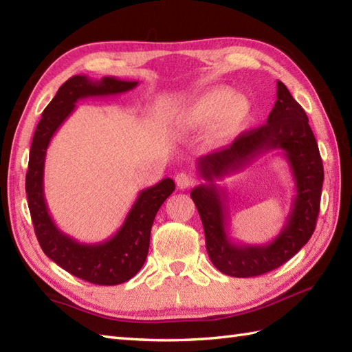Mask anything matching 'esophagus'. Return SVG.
Listing matches in <instances>:
<instances>
[{
    "mask_svg": "<svg viewBox=\"0 0 352 352\" xmlns=\"http://www.w3.org/2000/svg\"><path fill=\"white\" fill-rule=\"evenodd\" d=\"M175 183L178 189H188L192 184V178L188 174H184V172H180V174L175 175Z\"/></svg>",
    "mask_w": 352,
    "mask_h": 352,
    "instance_id": "34e87169",
    "label": "esophagus"
}]
</instances>
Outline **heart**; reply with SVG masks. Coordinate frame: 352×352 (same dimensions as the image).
<instances>
[{
  "label": "heart",
  "instance_id": "1",
  "mask_svg": "<svg viewBox=\"0 0 352 352\" xmlns=\"http://www.w3.org/2000/svg\"><path fill=\"white\" fill-rule=\"evenodd\" d=\"M248 115V101L242 95L223 86L210 87L195 98L186 109L183 122L188 129H206L213 125V136L223 139L230 136Z\"/></svg>",
  "mask_w": 352,
  "mask_h": 352
}]
</instances>
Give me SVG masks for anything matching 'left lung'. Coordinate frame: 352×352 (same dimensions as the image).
<instances>
[{"instance_id":"1","label":"left lung","mask_w":352,"mask_h":352,"mask_svg":"<svg viewBox=\"0 0 352 352\" xmlns=\"http://www.w3.org/2000/svg\"><path fill=\"white\" fill-rule=\"evenodd\" d=\"M274 148L283 151L296 180L287 226L269 244L237 245L226 234V196L214 180ZM198 170L207 184L192 189L190 197L203 221L208 257L222 274L237 278L266 274L286 263L309 242L316 228L324 166L307 115L281 81H276V101L266 124L237 136L228 148L201 157Z\"/></svg>"}]
</instances>
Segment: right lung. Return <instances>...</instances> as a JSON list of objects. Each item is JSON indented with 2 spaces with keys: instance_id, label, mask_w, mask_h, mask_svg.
<instances>
[{
  "instance_id": "add662e5",
  "label": "right lung",
  "mask_w": 352,
  "mask_h": 352,
  "mask_svg": "<svg viewBox=\"0 0 352 352\" xmlns=\"http://www.w3.org/2000/svg\"><path fill=\"white\" fill-rule=\"evenodd\" d=\"M138 85L139 81L115 77L101 80H91L86 76L71 77L58 87L54 98L45 107L30 148L25 192L42 251L74 276L100 286L125 283L140 271L148 256L154 218L164 199L175 190V183L170 178H163L155 186L140 190L116 234L98 243H81L63 233L48 212L43 193L45 157L52 136L76 110L78 100L119 95Z\"/></svg>"
}]
</instances>
